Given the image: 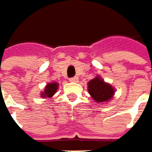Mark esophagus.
<instances>
[{
  "label": "esophagus",
  "instance_id": "esophagus-1",
  "mask_svg": "<svg viewBox=\"0 0 152 152\" xmlns=\"http://www.w3.org/2000/svg\"><path fill=\"white\" fill-rule=\"evenodd\" d=\"M78 77H71V78H69V81L70 82H75V83H77V82H78Z\"/></svg>",
  "mask_w": 152,
  "mask_h": 152
}]
</instances>
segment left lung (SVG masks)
<instances>
[{"label": "left lung", "mask_w": 152, "mask_h": 152, "mask_svg": "<svg viewBox=\"0 0 152 152\" xmlns=\"http://www.w3.org/2000/svg\"><path fill=\"white\" fill-rule=\"evenodd\" d=\"M114 91L112 86L106 84L100 77H97L88 83V92L96 102L110 101L114 94Z\"/></svg>", "instance_id": "1"}]
</instances>
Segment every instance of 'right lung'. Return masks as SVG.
<instances>
[{"label":"right lung","mask_w":152,"mask_h":152,"mask_svg":"<svg viewBox=\"0 0 152 152\" xmlns=\"http://www.w3.org/2000/svg\"><path fill=\"white\" fill-rule=\"evenodd\" d=\"M58 89V84L57 83H52V84H48L44 92L42 93V97H51L57 91Z\"/></svg>","instance_id":"right-lung-1"}]
</instances>
